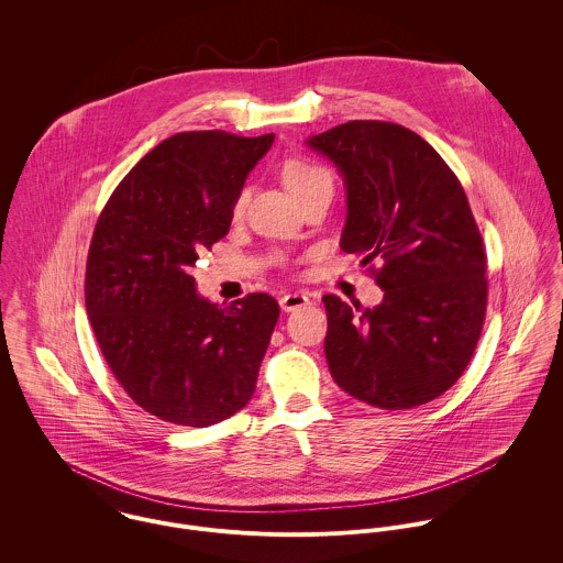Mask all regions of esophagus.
Listing matches in <instances>:
<instances>
[{"instance_id":"34e87169","label":"esophagus","mask_w":563,"mask_h":563,"mask_svg":"<svg viewBox=\"0 0 563 563\" xmlns=\"http://www.w3.org/2000/svg\"><path fill=\"white\" fill-rule=\"evenodd\" d=\"M310 303V297L303 295V292H288V295H282L279 299V306L284 312H292L297 308H303Z\"/></svg>"}]
</instances>
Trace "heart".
<instances>
[{
  "label": "heart",
  "mask_w": 563,
  "mask_h": 563,
  "mask_svg": "<svg viewBox=\"0 0 563 563\" xmlns=\"http://www.w3.org/2000/svg\"><path fill=\"white\" fill-rule=\"evenodd\" d=\"M282 179L297 199H303L306 195H310L319 188L331 186V173L319 162L310 161L306 156H288L286 161L282 162ZM246 197L249 195L244 188L239 190V195L234 197V203H232L234 217H241L244 212Z\"/></svg>",
  "instance_id": "obj_1"
}]
</instances>
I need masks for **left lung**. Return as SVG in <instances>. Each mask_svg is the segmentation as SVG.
<instances>
[{
	"mask_svg": "<svg viewBox=\"0 0 563 563\" xmlns=\"http://www.w3.org/2000/svg\"><path fill=\"white\" fill-rule=\"evenodd\" d=\"M308 143L346 181L342 251L362 255L384 290L373 310L322 297L331 377L382 409L433 401L471 364L487 310V255L464 186L399 123L349 121Z\"/></svg>",
	"mask_w": 563,
	"mask_h": 563,
	"instance_id": "1",
	"label": "left lung"
}]
</instances>
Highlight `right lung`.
I'll use <instances>...</instances> for the list:
<instances>
[{
  "label": "right lung",
  "instance_id": "1",
  "mask_svg": "<svg viewBox=\"0 0 563 563\" xmlns=\"http://www.w3.org/2000/svg\"><path fill=\"white\" fill-rule=\"evenodd\" d=\"M275 134H175L103 206L86 260V312L114 379L164 422L210 427L255 393L279 303L251 292L221 308L190 266L230 232L232 203Z\"/></svg>",
  "mask_w": 563,
  "mask_h": 563
}]
</instances>
